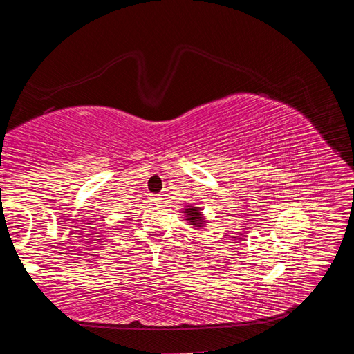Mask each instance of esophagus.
<instances>
[{
  "mask_svg": "<svg viewBox=\"0 0 354 354\" xmlns=\"http://www.w3.org/2000/svg\"><path fill=\"white\" fill-rule=\"evenodd\" d=\"M162 195H151V202L153 203V205H158V203H160V201H162V198H160Z\"/></svg>",
  "mask_w": 354,
  "mask_h": 354,
  "instance_id": "obj_1",
  "label": "esophagus"
}]
</instances>
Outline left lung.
I'll return each mask as SVG.
<instances>
[{"label": "left lung", "mask_w": 354, "mask_h": 354, "mask_svg": "<svg viewBox=\"0 0 354 354\" xmlns=\"http://www.w3.org/2000/svg\"><path fill=\"white\" fill-rule=\"evenodd\" d=\"M180 212H183L185 220L190 224L192 229H203L205 227V224L208 223V220L205 218L202 212L201 207H196L195 203L187 202L186 207L183 209H180Z\"/></svg>", "instance_id": "left-lung-1"}]
</instances>
